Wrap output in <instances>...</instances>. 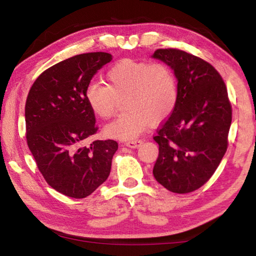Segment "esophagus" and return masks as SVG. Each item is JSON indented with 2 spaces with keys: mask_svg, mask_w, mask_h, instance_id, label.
<instances>
[{
  "mask_svg": "<svg viewBox=\"0 0 256 256\" xmlns=\"http://www.w3.org/2000/svg\"><path fill=\"white\" fill-rule=\"evenodd\" d=\"M141 144H142V140H132V141L125 142V146H128V148H132V149L138 148Z\"/></svg>",
  "mask_w": 256,
  "mask_h": 256,
  "instance_id": "esophagus-1",
  "label": "esophagus"
}]
</instances>
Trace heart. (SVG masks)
<instances>
[{"label": "heart", "instance_id": "b5f03b06", "mask_svg": "<svg viewBox=\"0 0 256 256\" xmlns=\"http://www.w3.org/2000/svg\"><path fill=\"white\" fill-rule=\"evenodd\" d=\"M108 84L92 81L86 89V99L102 118H110L118 98H124V110L105 126L107 136L132 140L149 123L157 124L170 116L177 102L178 86L175 73L164 63L124 60L108 70Z\"/></svg>", "mask_w": 256, "mask_h": 256}]
</instances>
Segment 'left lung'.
Listing matches in <instances>:
<instances>
[{
    "instance_id": "1",
    "label": "left lung",
    "mask_w": 256,
    "mask_h": 256,
    "mask_svg": "<svg viewBox=\"0 0 256 256\" xmlns=\"http://www.w3.org/2000/svg\"><path fill=\"white\" fill-rule=\"evenodd\" d=\"M175 73L178 97L154 140L159 156L154 176L174 193L198 190L214 175L227 150L232 106L222 78L206 60L180 50L151 56Z\"/></svg>"
}]
</instances>
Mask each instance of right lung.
Returning <instances> with one entry per match:
<instances>
[{
  "instance_id": "1",
  "label": "right lung",
  "mask_w": 256,
  "mask_h": 256,
  "mask_svg": "<svg viewBox=\"0 0 256 256\" xmlns=\"http://www.w3.org/2000/svg\"><path fill=\"white\" fill-rule=\"evenodd\" d=\"M112 60V54L104 52L64 60L42 72L28 94L24 108L28 146L45 180L66 196H88L110 176L118 142L84 144L97 132L86 89Z\"/></svg>"
}]
</instances>
